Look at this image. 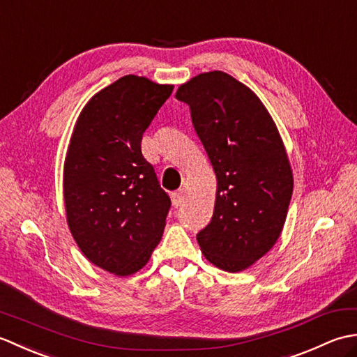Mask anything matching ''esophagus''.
<instances>
[{
	"mask_svg": "<svg viewBox=\"0 0 357 357\" xmlns=\"http://www.w3.org/2000/svg\"><path fill=\"white\" fill-rule=\"evenodd\" d=\"M184 201H185V193H184L183 190H178V192L173 193V204H174V207L183 206Z\"/></svg>",
	"mask_w": 357,
	"mask_h": 357,
	"instance_id": "34e87169",
	"label": "esophagus"
}]
</instances>
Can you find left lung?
Instances as JSON below:
<instances>
[{
	"label": "left lung",
	"mask_w": 357,
	"mask_h": 357,
	"mask_svg": "<svg viewBox=\"0 0 357 357\" xmlns=\"http://www.w3.org/2000/svg\"><path fill=\"white\" fill-rule=\"evenodd\" d=\"M192 123L216 173L215 211L196 234L204 256L225 271L270 252L285 224L293 174L275 121L247 86L221 70L181 86Z\"/></svg>",
	"instance_id": "left-lung-1"
}]
</instances>
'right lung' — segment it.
I'll return each instance as SVG.
<instances>
[{
	"instance_id": "obj_1",
	"label": "right lung",
	"mask_w": 357,
	"mask_h": 357,
	"mask_svg": "<svg viewBox=\"0 0 357 357\" xmlns=\"http://www.w3.org/2000/svg\"><path fill=\"white\" fill-rule=\"evenodd\" d=\"M173 86L126 75L92 96L64 162L73 239L90 262L118 276L141 270L161 241L172 201L142 156V133Z\"/></svg>"
}]
</instances>
